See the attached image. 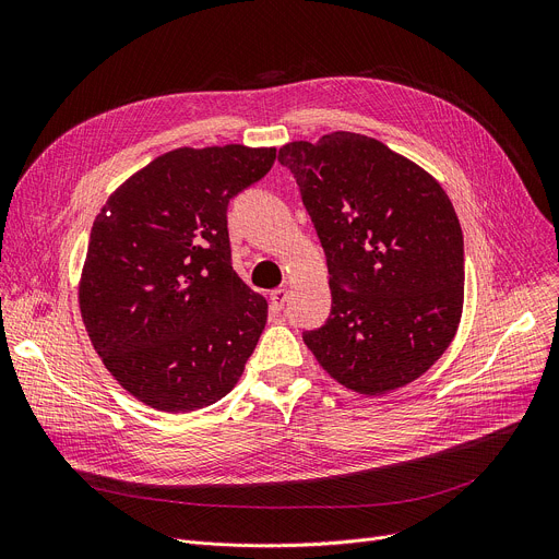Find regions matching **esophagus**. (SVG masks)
Masks as SVG:
<instances>
[{
    "mask_svg": "<svg viewBox=\"0 0 559 559\" xmlns=\"http://www.w3.org/2000/svg\"><path fill=\"white\" fill-rule=\"evenodd\" d=\"M285 301H287V287H278V289H274L272 295H270V306H272V312H274V314H278V312L283 310Z\"/></svg>",
    "mask_w": 559,
    "mask_h": 559,
    "instance_id": "1",
    "label": "esophagus"
}]
</instances>
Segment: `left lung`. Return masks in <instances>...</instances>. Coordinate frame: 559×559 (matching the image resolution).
Here are the masks:
<instances>
[{"label": "left lung", "mask_w": 559, "mask_h": 559, "mask_svg": "<svg viewBox=\"0 0 559 559\" xmlns=\"http://www.w3.org/2000/svg\"><path fill=\"white\" fill-rule=\"evenodd\" d=\"M326 253L331 317L304 333L340 385L378 396L426 373L457 333L464 242L444 188L373 138L335 131L278 152Z\"/></svg>", "instance_id": "left-lung-1"}]
</instances>
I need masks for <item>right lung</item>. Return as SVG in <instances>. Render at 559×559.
<instances>
[{
  "mask_svg": "<svg viewBox=\"0 0 559 559\" xmlns=\"http://www.w3.org/2000/svg\"><path fill=\"white\" fill-rule=\"evenodd\" d=\"M274 160L276 146H181L129 176L95 217L81 319L140 403L194 413L240 380L267 301L230 267L226 209Z\"/></svg>",
  "mask_w": 559,
  "mask_h": 559,
  "instance_id": "right-lung-1",
  "label": "right lung"
}]
</instances>
